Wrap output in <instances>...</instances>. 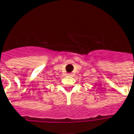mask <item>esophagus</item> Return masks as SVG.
I'll return each instance as SVG.
<instances>
[{"instance_id": "obj_1", "label": "esophagus", "mask_w": 134, "mask_h": 134, "mask_svg": "<svg viewBox=\"0 0 134 134\" xmlns=\"http://www.w3.org/2000/svg\"><path fill=\"white\" fill-rule=\"evenodd\" d=\"M68 75H69V76H72V74H71V73H69V74H68Z\"/></svg>"}]
</instances>
